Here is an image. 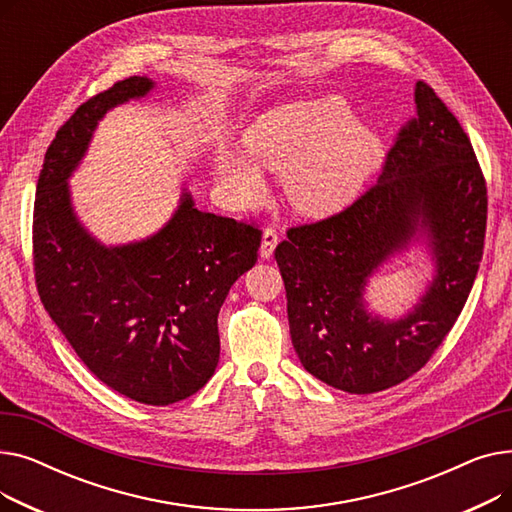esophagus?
<instances>
[{
  "mask_svg": "<svg viewBox=\"0 0 512 512\" xmlns=\"http://www.w3.org/2000/svg\"><path fill=\"white\" fill-rule=\"evenodd\" d=\"M276 245H278V232L272 226H267L263 230V240H261V249H259L261 257L263 259H270L274 249H276Z\"/></svg>",
  "mask_w": 512,
  "mask_h": 512,
  "instance_id": "34e87169",
  "label": "esophagus"
}]
</instances>
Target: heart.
Listing matches in <instances>:
<instances>
[{
	"instance_id": "b5f03b06",
	"label": "heart",
	"mask_w": 512,
	"mask_h": 512,
	"mask_svg": "<svg viewBox=\"0 0 512 512\" xmlns=\"http://www.w3.org/2000/svg\"><path fill=\"white\" fill-rule=\"evenodd\" d=\"M384 147L338 97L288 103L259 116L242 132V155L220 147L215 176L228 197L253 199L255 168L280 172L288 205L307 218H328L351 205L378 170Z\"/></svg>"
}]
</instances>
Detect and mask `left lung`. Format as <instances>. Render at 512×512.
<instances>
[{"label": "left lung", "instance_id": "8db88e82", "mask_svg": "<svg viewBox=\"0 0 512 512\" xmlns=\"http://www.w3.org/2000/svg\"><path fill=\"white\" fill-rule=\"evenodd\" d=\"M488 191L467 132L444 101L415 85V118L400 128L378 184L351 207L290 228L276 247L292 346L324 384L371 394L417 373L461 315L483 255ZM424 238L435 278L398 320L366 309L368 278Z\"/></svg>", "mask_w": 512, "mask_h": 512}]
</instances>
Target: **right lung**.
Here are the masks:
<instances>
[{
    "label": "right lung",
    "instance_id": "add662e5",
    "mask_svg": "<svg viewBox=\"0 0 512 512\" xmlns=\"http://www.w3.org/2000/svg\"><path fill=\"white\" fill-rule=\"evenodd\" d=\"M155 89L120 80L85 101L51 141L33 215L41 303L74 353L112 390L166 407L201 390L220 361L218 313L257 261L261 230L195 207L184 191L164 228L107 247L76 218L68 178L99 120Z\"/></svg>",
    "mask_w": 512,
    "mask_h": 512
}]
</instances>
